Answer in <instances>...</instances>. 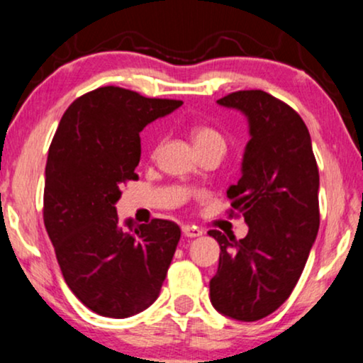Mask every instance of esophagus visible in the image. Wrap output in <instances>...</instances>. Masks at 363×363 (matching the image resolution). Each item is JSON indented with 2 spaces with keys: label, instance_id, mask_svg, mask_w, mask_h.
I'll return each instance as SVG.
<instances>
[{
  "label": "esophagus",
  "instance_id": "obj_1",
  "mask_svg": "<svg viewBox=\"0 0 363 363\" xmlns=\"http://www.w3.org/2000/svg\"><path fill=\"white\" fill-rule=\"evenodd\" d=\"M182 233H183V236H185V238H199V236H202V231H200L199 228H195V225H183Z\"/></svg>",
  "mask_w": 363,
  "mask_h": 363
}]
</instances>
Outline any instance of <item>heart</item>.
<instances>
[{
  "mask_svg": "<svg viewBox=\"0 0 363 363\" xmlns=\"http://www.w3.org/2000/svg\"><path fill=\"white\" fill-rule=\"evenodd\" d=\"M191 140H194L195 147L197 149L208 146H219L225 149L224 135L211 125H202V123H200V125H195L194 129H191Z\"/></svg>",
  "mask_w": 363,
  "mask_h": 363,
  "instance_id": "1",
  "label": "heart"
}]
</instances>
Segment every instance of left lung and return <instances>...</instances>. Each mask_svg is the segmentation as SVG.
Listing matches in <instances>:
<instances>
[{
    "label": "left lung",
    "mask_w": 363,
    "mask_h": 363,
    "mask_svg": "<svg viewBox=\"0 0 363 363\" xmlns=\"http://www.w3.org/2000/svg\"><path fill=\"white\" fill-rule=\"evenodd\" d=\"M217 104L250 123L241 178L228 189L250 229L240 241L208 231L220 246L211 302L224 316L258 321L289 299L308 262L319 229V172L308 127L292 106L262 89L229 93Z\"/></svg>",
    "instance_id": "left-lung-1"
}]
</instances>
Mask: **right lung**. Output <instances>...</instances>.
<instances>
[{"label":"right lung","instance_id":"add662e5","mask_svg":"<svg viewBox=\"0 0 363 363\" xmlns=\"http://www.w3.org/2000/svg\"><path fill=\"white\" fill-rule=\"evenodd\" d=\"M180 100L101 86L64 112L45 164L44 224L67 287L93 313L129 318L157 299L182 231L152 219L118 224L122 185L138 180L139 132Z\"/></svg>","mask_w":363,"mask_h":363}]
</instances>
